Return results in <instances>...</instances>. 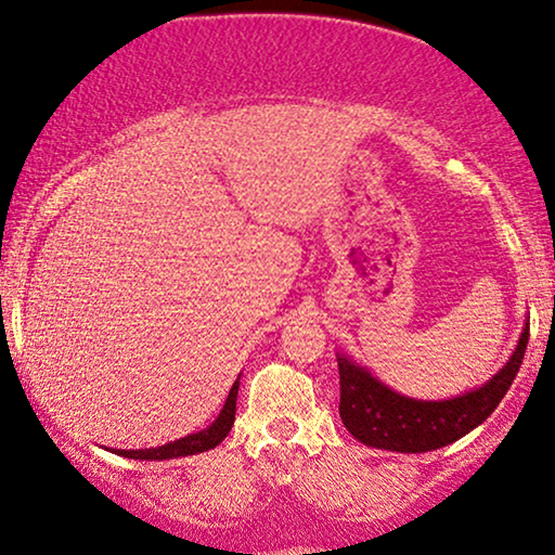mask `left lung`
<instances>
[{
    "mask_svg": "<svg viewBox=\"0 0 555 555\" xmlns=\"http://www.w3.org/2000/svg\"><path fill=\"white\" fill-rule=\"evenodd\" d=\"M528 323L516 350L491 380L476 390L446 400H417L400 396L377 380L367 367L337 352L340 371V417L343 425L363 446L396 453H428L455 443L478 428L501 403L524 363Z\"/></svg>",
    "mask_w": 555,
    "mask_h": 555,
    "instance_id": "8db88e82",
    "label": "left lung"
}]
</instances>
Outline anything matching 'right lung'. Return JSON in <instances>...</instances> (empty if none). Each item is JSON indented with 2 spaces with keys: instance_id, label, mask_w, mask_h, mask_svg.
<instances>
[{
  "instance_id": "add662e5",
  "label": "right lung",
  "mask_w": 555,
  "mask_h": 555,
  "mask_svg": "<svg viewBox=\"0 0 555 555\" xmlns=\"http://www.w3.org/2000/svg\"><path fill=\"white\" fill-rule=\"evenodd\" d=\"M237 388H240V377L232 383V388L228 392V400H224L220 415L207 425V428L190 433L180 440H172V443H165L159 448H138V451H115L117 455L125 457H134V461H170V457H184V455H195V453H205L210 448L220 446L228 433L235 423V403H237Z\"/></svg>"
}]
</instances>
